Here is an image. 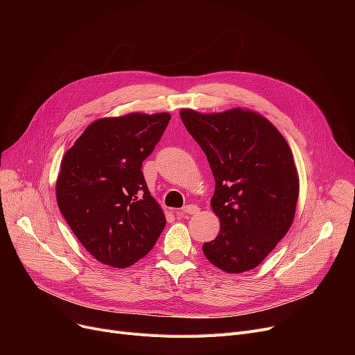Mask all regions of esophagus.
<instances>
[{
  "label": "esophagus",
  "mask_w": 355,
  "mask_h": 355,
  "mask_svg": "<svg viewBox=\"0 0 355 355\" xmlns=\"http://www.w3.org/2000/svg\"><path fill=\"white\" fill-rule=\"evenodd\" d=\"M200 211V209L196 206V204H187V206L180 209V210H175V214L177 216H184V214H197Z\"/></svg>",
  "instance_id": "34e87169"
}]
</instances>
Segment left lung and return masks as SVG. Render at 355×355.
Listing matches in <instances>:
<instances>
[{
  "label": "left lung",
  "instance_id": "1",
  "mask_svg": "<svg viewBox=\"0 0 355 355\" xmlns=\"http://www.w3.org/2000/svg\"><path fill=\"white\" fill-rule=\"evenodd\" d=\"M180 115L216 180L211 207L220 233L202 252L227 273L254 269L295 217L300 180L291 148L266 118L250 110L206 115L182 109Z\"/></svg>",
  "mask_w": 355,
  "mask_h": 355
}]
</instances>
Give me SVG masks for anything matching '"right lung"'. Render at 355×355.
Returning <instances> with one entry per match:
<instances>
[{
  "instance_id": "add662e5",
  "label": "right lung",
  "mask_w": 355,
  "mask_h": 355,
  "mask_svg": "<svg viewBox=\"0 0 355 355\" xmlns=\"http://www.w3.org/2000/svg\"><path fill=\"white\" fill-rule=\"evenodd\" d=\"M170 119V114H129L95 121L62 159L59 209L83 248L103 265H134L165 227L141 168Z\"/></svg>"
}]
</instances>
